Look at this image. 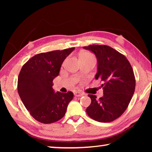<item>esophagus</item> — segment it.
Here are the masks:
<instances>
[{
	"label": "esophagus",
	"instance_id": "34e87169",
	"mask_svg": "<svg viewBox=\"0 0 152 152\" xmlns=\"http://www.w3.org/2000/svg\"><path fill=\"white\" fill-rule=\"evenodd\" d=\"M74 96H76V97H79V96H83V94L82 93L80 92H78V91H76L74 92Z\"/></svg>",
	"mask_w": 152,
	"mask_h": 152
}]
</instances>
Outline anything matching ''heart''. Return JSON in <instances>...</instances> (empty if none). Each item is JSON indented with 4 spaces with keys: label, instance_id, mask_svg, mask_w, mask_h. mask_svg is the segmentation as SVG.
I'll list each match as a JSON object with an SVG mask.
<instances>
[{
    "label": "heart",
    "instance_id": "heart-1",
    "mask_svg": "<svg viewBox=\"0 0 152 152\" xmlns=\"http://www.w3.org/2000/svg\"><path fill=\"white\" fill-rule=\"evenodd\" d=\"M81 56H82V57H86V58H88L95 59L94 57V56L91 54V53H84Z\"/></svg>",
    "mask_w": 152,
    "mask_h": 152
}]
</instances>
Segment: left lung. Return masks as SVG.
<instances>
[{
  "label": "left lung",
  "instance_id": "8db88e82",
  "mask_svg": "<svg viewBox=\"0 0 152 152\" xmlns=\"http://www.w3.org/2000/svg\"><path fill=\"white\" fill-rule=\"evenodd\" d=\"M97 58L96 80L102 82L103 96L88 94L91 103L86 113L91 119L101 123L111 122L127 109L135 88V78L132 66L124 55L105 45H90Z\"/></svg>",
  "mask_w": 152,
  "mask_h": 152
}]
</instances>
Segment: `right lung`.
Returning <instances> with one entry per match:
<instances>
[{
	"label": "right lung",
	"mask_w": 152,
	"mask_h": 152,
	"mask_svg": "<svg viewBox=\"0 0 152 152\" xmlns=\"http://www.w3.org/2000/svg\"><path fill=\"white\" fill-rule=\"evenodd\" d=\"M75 48L41 53L30 58L18 77L19 96L30 115L44 124L55 123L65 115L74 94L57 92L52 86L64 60Z\"/></svg>",
	"instance_id": "1"
}]
</instances>
